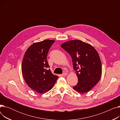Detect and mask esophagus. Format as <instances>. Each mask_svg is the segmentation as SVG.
Returning a JSON list of instances; mask_svg holds the SVG:
<instances>
[{"label": "esophagus", "mask_w": 120, "mask_h": 120, "mask_svg": "<svg viewBox=\"0 0 120 120\" xmlns=\"http://www.w3.org/2000/svg\"><path fill=\"white\" fill-rule=\"evenodd\" d=\"M67 72H64L62 74V76H67Z\"/></svg>", "instance_id": "1"}]
</instances>
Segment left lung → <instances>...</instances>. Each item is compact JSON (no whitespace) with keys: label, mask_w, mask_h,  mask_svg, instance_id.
<instances>
[{"label":"left lung","mask_w":120,"mask_h":120,"mask_svg":"<svg viewBox=\"0 0 120 120\" xmlns=\"http://www.w3.org/2000/svg\"><path fill=\"white\" fill-rule=\"evenodd\" d=\"M71 55L78 77L73 89L81 93L90 90L100 81L102 64L97 50L90 44L79 40L67 41L61 45Z\"/></svg>","instance_id":"obj_1"}]
</instances>
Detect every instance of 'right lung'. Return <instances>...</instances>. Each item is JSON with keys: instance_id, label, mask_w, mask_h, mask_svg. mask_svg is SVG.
<instances>
[{"instance_id": "1", "label": "right lung", "mask_w": 120, "mask_h": 120, "mask_svg": "<svg viewBox=\"0 0 120 120\" xmlns=\"http://www.w3.org/2000/svg\"><path fill=\"white\" fill-rule=\"evenodd\" d=\"M53 40H45L31 45L27 49L22 62V73L25 82L31 89L39 93L51 90L58 76L53 74L47 60Z\"/></svg>"}]
</instances>
